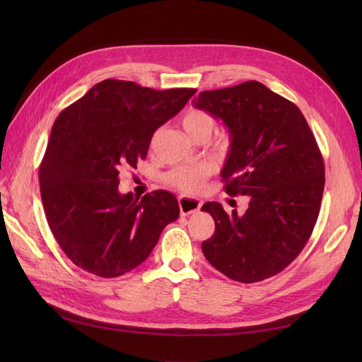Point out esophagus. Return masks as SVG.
Listing matches in <instances>:
<instances>
[{"mask_svg": "<svg viewBox=\"0 0 362 362\" xmlns=\"http://www.w3.org/2000/svg\"><path fill=\"white\" fill-rule=\"evenodd\" d=\"M179 206H180V214H182V216H188V214H193V213L201 210L202 202L199 201V199L180 196L179 197Z\"/></svg>", "mask_w": 362, "mask_h": 362, "instance_id": "1", "label": "esophagus"}]
</instances>
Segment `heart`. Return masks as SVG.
Listing matches in <instances>:
<instances>
[{"mask_svg":"<svg viewBox=\"0 0 362 362\" xmlns=\"http://www.w3.org/2000/svg\"><path fill=\"white\" fill-rule=\"evenodd\" d=\"M182 127L194 141L209 140L214 129V118L205 110L189 109L183 113ZM209 175V166H179L166 175V180L169 185L182 193L193 194L202 188Z\"/></svg>","mask_w":362,"mask_h":362,"instance_id":"b5f03b06","label":"heart"}]
</instances>
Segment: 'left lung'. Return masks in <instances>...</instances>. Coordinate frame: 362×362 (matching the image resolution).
<instances>
[{
	"mask_svg": "<svg viewBox=\"0 0 362 362\" xmlns=\"http://www.w3.org/2000/svg\"><path fill=\"white\" fill-rule=\"evenodd\" d=\"M193 104L222 119L232 138L221 173L226 193L250 199L243 214L204 204L216 226L204 255L235 281L271 279L297 258L316 226L325 187L316 138L296 104L257 81L202 91Z\"/></svg>",
	"mask_w": 362,
	"mask_h": 362,
	"instance_id": "left-lung-1",
	"label": "left lung"
}]
</instances>
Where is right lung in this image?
Wrapping results in <instances>:
<instances>
[{
  "label": "right lung",
  "instance_id": "obj_1",
  "mask_svg": "<svg viewBox=\"0 0 362 362\" xmlns=\"http://www.w3.org/2000/svg\"><path fill=\"white\" fill-rule=\"evenodd\" d=\"M194 93L105 79L54 121L38 180L48 226L76 266L104 279L132 271L179 218L165 189L121 194L119 171L146 158L153 132Z\"/></svg>",
  "mask_w": 362,
  "mask_h": 362
}]
</instances>
